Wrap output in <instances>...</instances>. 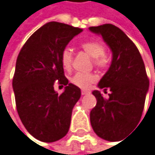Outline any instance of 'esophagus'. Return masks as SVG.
Masks as SVG:
<instances>
[{"label":"esophagus","instance_id":"esophagus-1","mask_svg":"<svg viewBox=\"0 0 155 155\" xmlns=\"http://www.w3.org/2000/svg\"><path fill=\"white\" fill-rule=\"evenodd\" d=\"M81 93H82V94H83V95H84V94H89V93H90V91H89V90H86V89H83V90L81 91Z\"/></svg>","mask_w":155,"mask_h":155}]
</instances>
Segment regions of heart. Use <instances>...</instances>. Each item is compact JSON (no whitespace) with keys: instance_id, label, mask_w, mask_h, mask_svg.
Instances as JSON below:
<instances>
[{"instance_id":"1","label":"heart","mask_w":155,"mask_h":155,"mask_svg":"<svg viewBox=\"0 0 155 155\" xmlns=\"http://www.w3.org/2000/svg\"><path fill=\"white\" fill-rule=\"evenodd\" d=\"M80 48L93 58L94 64L99 69H105L109 64V60L106 54L104 45L96 40H87L83 42ZM61 62L66 71H70L73 62V55L70 48H64L61 54ZM96 80V76L90 72H76L71 78V83L80 88H88Z\"/></svg>"}]
</instances>
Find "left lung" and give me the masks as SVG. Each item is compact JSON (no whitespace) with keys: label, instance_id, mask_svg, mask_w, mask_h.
Wrapping results in <instances>:
<instances>
[{"label":"left lung","instance_id":"1","mask_svg":"<svg viewBox=\"0 0 155 155\" xmlns=\"http://www.w3.org/2000/svg\"><path fill=\"white\" fill-rule=\"evenodd\" d=\"M89 29L100 34L113 53L110 68L98 84L99 88L109 89L111 94L106 99L99 91H94L96 106L90 112L91 125L96 135L113 141L140 122L149 78L139 49L122 30L111 24Z\"/></svg>","mask_w":155,"mask_h":155}]
</instances>
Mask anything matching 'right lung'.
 I'll use <instances>...</instances> for the list:
<instances>
[{"mask_svg":"<svg viewBox=\"0 0 155 155\" xmlns=\"http://www.w3.org/2000/svg\"><path fill=\"white\" fill-rule=\"evenodd\" d=\"M83 29L49 22L25 43L16 60L13 78L16 109L27 131L44 142H53L69 131L71 112L81 90L64 75L61 54ZM65 85L59 95L54 84Z\"/></svg>","mask_w":155,"mask_h":155,"instance_id":"obj_1","label":"right lung"}]
</instances>
